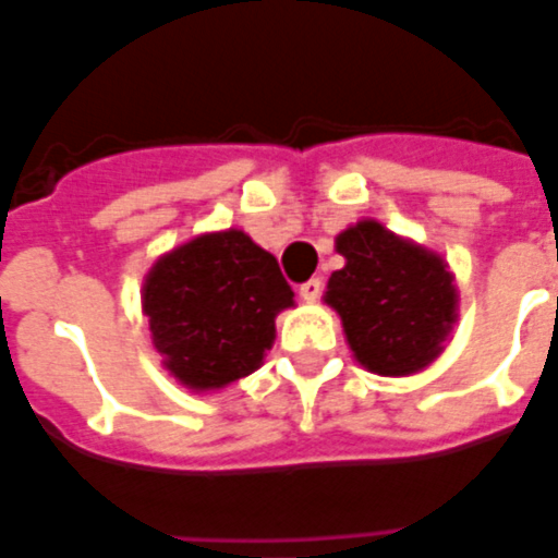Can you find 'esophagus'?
I'll use <instances>...</instances> for the list:
<instances>
[{"mask_svg":"<svg viewBox=\"0 0 558 558\" xmlns=\"http://www.w3.org/2000/svg\"><path fill=\"white\" fill-rule=\"evenodd\" d=\"M299 295H302L304 302H316V299L323 295V280L311 278L307 283H302V287H299Z\"/></svg>","mask_w":558,"mask_h":558,"instance_id":"1","label":"esophagus"}]
</instances>
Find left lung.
<instances>
[{"label": "left lung", "instance_id": "8db88e82", "mask_svg": "<svg viewBox=\"0 0 558 558\" xmlns=\"http://www.w3.org/2000/svg\"><path fill=\"white\" fill-rule=\"evenodd\" d=\"M343 268L323 302L340 316L352 359L379 376L430 367L454 331L460 292L442 254L362 218L338 232Z\"/></svg>", "mask_w": 558, "mask_h": 558}]
</instances>
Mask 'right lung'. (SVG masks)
Segmentation results:
<instances>
[{
    "label": "right lung",
    "mask_w": 558,
    "mask_h": 558,
    "mask_svg": "<svg viewBox=\"0 0 558 558\" xmlns=\"http://www.w3.org/2000/svg\"><path fill=\"white\" fill-rule=\"evenodd\" d=\"M140 299L163 371L194 395L259 371L275 343V319L295 307L278 259L235 227L199 232L160 254Z\"/></svg>",
    "instance_id": "obj_1"
}]
</instances>
